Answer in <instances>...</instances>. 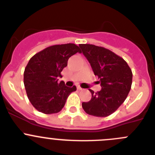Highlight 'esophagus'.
<instances>
[{"mask_svg": "<svg viewBox=\"0 0 155 155\" xmlns=\"http://www.w3.org/2000/svg\"><path fill=\"white\" fill-rule=\"evenodd\" d=\"M77 87H78V90H83V88H82V87H81V86H79V85L77 86Z\"/></svg>", "mask_w": 155, "mask_h": 155, "instance_id": "esophagus-1", "label": "esophagus"}]
</instances>
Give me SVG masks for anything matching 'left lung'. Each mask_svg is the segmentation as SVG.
<instances>
[{
	"label": "left lung",
	"mask_w": 155,
	"mask_h": 155,
	"mask_svg": "<svg viewBox=\"0 0 155 155\" xmlns=\"http://www.w3.org/2000/svg\"><path fill=\"white\" fill-rule=\"evenodd\" d=\"M79 46L102 86L101 91L96 93L89 90L91 100L82 102V108L91 116H109L124 103L130 91L132 71L124 59L108 49L92 44Z\"/></svg>",
	"instance_id": "obj_1"
}]
</instances>
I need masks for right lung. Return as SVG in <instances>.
Returning a JSON list of instances; mask_svg holds the SVG:
<instances>
[{"instance_id":"right-lung-1","label":"right lung","mask_w":155,"mask_h":155,"mask_svg":"<svg viewBox=\"0 0 155 155\" xmlns=\"http://www.w3.org/2000/svg\"><path fill=\"white\" fill-rule=\"evenodd\" d=\"M81 53L74 43L54 45L37 53L31 57L24 71V84L27 96L35 109L45 113H59L76 86L68 87L59 82L61 71L68 66V59Z\"/></svg>"}]
</instances>
